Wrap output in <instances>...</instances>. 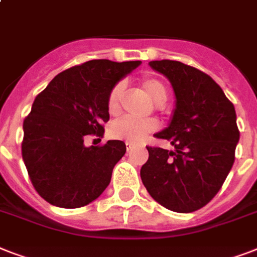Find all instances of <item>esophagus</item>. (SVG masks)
Segmentation results:
<instances>
[{
  "mask_svg": "<svg viewBox=\"0 0 257 257\" xmlns=\"http://www.w3.org/2000/svg\"><path fill=\"white\" fill-rule=\"evenodd\" d=\"M133 148H135V144H132V143H126V151H128V152H131Z\"/></svg>",
  "mask_w": 257,
  "mask_h": 257,
  "instance_id": "esophagus-1",
  "label": "esophagus"
}]
</instances>
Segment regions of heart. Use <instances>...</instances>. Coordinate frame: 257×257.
I'll list each match as a JSON object with an SVG mask.
<instances>
[{"label": "heart", "mask_w": 257, "mask_h": 257, "mask_svg": "<svg viewBox=\"0 0 257 257\" xmlns=\"http://www.w3.org/2000/svg\"><path fill=\"white\" fill-rule=\"evenodd\" d=\"M141 89L151 98L153 104L163 105L168 98V89L165 84L157 78H144L140 84ZM125 85L122 82H117L116 85L110 89L108 94V112L112 116H117L121 109V100L124 96ZM159 128L156 120L148 118L143 121H133L129 118H121L114 121L109 126V135L112 139L122 140L126 143H140L148 136L149 133L155 132Z\"/></svg>", "instance_id": "obj_1"}]
</instances>
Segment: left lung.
Returning a JSON list of instances; mask_svg holds the SVG:
<instances>
[{"mask_svg": "<svg viewBox=\"0 0 257 257\" xmlns=\"http://www.w3.org/2000/svg\"><path fill=\"white\" fill-rule=\"evenodd\" d=\"M149 65L175 90L171 124L155 135L175 149L147 147L149 157L141 167V180L163 207L189 213L215 197L235 163L240 137L235 106L212 77L193 66L172 60Z\"/></svg>", "mask_w": 257, "mask_h": 257, "instance_id": "8db88e82", "label": "left lung"}]
</instances>
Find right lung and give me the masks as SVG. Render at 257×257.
<instances>
[{
    "mask_svg": "<svg viewBox=\"0 0 257 257\" xmlns=\"http://www.w3.org/2000/svg\"><path fill=\"white\" fill-rule=\"evenodd\" d=\"M140 61L92 60L64 70L38 93L24 120L22 159L38 195L61 208L92 203L108 187L124 141L85 147L84 137L102 136L108 94Z\"/></svg>",
    "mask_w": 257,
    "mask_h": 257,
    "instance_id": "right-lung-1",
    "label": "right lung"
}]
</instances>
